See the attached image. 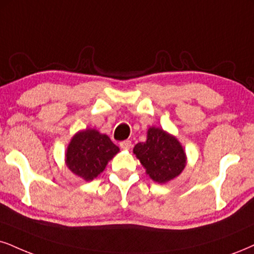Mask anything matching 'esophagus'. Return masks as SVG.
Returning a JSON list of instances; mask_svg holds the SVG:
<instances>
[{"label":"esophagus","mask_w":254,"mask_h":254,"mask_svg":"<svg viewBox=\"0 0 254 254\" xmlns=\"http://www.w3.org/2000/svg\"><path fill=\"white\" fill-rule=\"evenodd\" d=\"M120 147L122 149H125V151H128V149L132 148V142L129 140H125V141L120 142Z\"/></svg>","instance_id":"obj_1"}]
</instances>
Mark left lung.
I'll list each match as a JSON object with an SVG mask.
<instances>
[{
    "instance_id": "left-lung-1",
    "label": "left lung",
    "mask_w": 254,
    "mask_h": 254,
    "mask_svg": "<svg viewBox=\"0 0 254 254\" xmlns=\"http://www.w3.org/2000/svg\"><path fill=\"white\" fill-rule=\"evenodd\" d=\"M133 153L146 174L158 184H166L179 177L187 164L186 152L177 136L154 126L147 130L145 142L134 146Z\"/></svg>"
}]
</instances>
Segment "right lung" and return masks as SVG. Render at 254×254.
<instances>
[{"label": "right lung", "instance_id": "1", "mask_svg": "<svg viewBox=\"0 0 254 254\" xmlns=\"http://www.w3.org/2000/svg\"><path fill=\"white\" fill-rule=\"evenodd\" d=\"M119 151L120 148L108 135L95 128H86L70 139L64 153V162L71 173L84 181H92L105 171Z\"/></svg>", "mask_w": 254, "mask_h": 254}]
</instances>
